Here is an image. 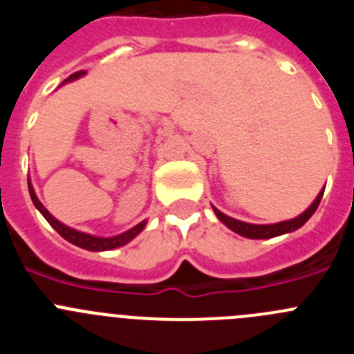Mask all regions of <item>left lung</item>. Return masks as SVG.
Listing matches in <instances>:
<instances>
[{"label":"left lung","mask_w":354,"mask_h":354,"mask_svg":"<svg viewBox=\"0 0 354 354\" xmlns=\"http://www.w3.org/2000/svg\"><path fill=\"white\" fill-rule=\"evenodd\" d=\"M323 193L324 189L317 195V198L314 200V204L310 207L306 209L303 214H299L298 218H294V220H287V221H280V223H273V225H252V223H245V221H239V220H234L230 216L223 214L221 211H218L216 207L214 212L218 216V220L221 223L227 225L230 230H234L236 234L243 237H248V239H270V237H277V236H282V234L287 232H294V230H298L299 227L306 223V221L310 220V216L317 211L319 207V202L323 198Z\"/></svg>","instance_id":"1"}]
</instances>
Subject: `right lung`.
<instances>
[{
	"label": "right lung",
	"mask_w": 354,
	"mask_h": 354,
	"mask_svg": "<svg viewBox=\"0 0 354 354\" xmlns=\"http://www.w3.org/2000/svg\"><path fill=\"white\" fill-rule=\"evenodd\" d=\"M83 74H84V71L74 72V74H72V76H68L64 83H67V81H72V80H77V77L83 76ZM28 189H30V196H31V200H33L35 207L39 209L40 214H42L44 218L49 221V225L55 228L56 232L60 234L64 239H67L68 243H72V245H76V246H80V248H84V250H90V252H104V250L118 248V246L129 243L133 237L138 236L143 228H145V221H142V223H138L136 227H133L131 230H127V232L120 234V236H115V237H95V236H90V234H83V232H80V230H74V228L60 223V221L56 220V218H53V216L49 214L48 209L44 207V205L40 204V200L37 198V195H35V192H33V186L30 184V180H28Z\"/></svg>",
	"instance_id": "obj_1"
}]
</instances>
